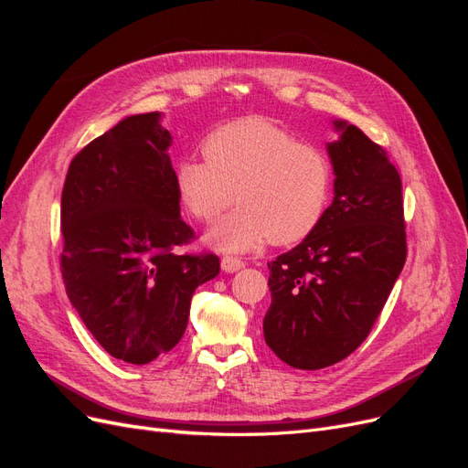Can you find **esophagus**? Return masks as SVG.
<instances>
[{
  "mask_svg": "<svg viewBox=\"0 0 468 468\" xmlns=\"http://www.w3.org/2000/svg\"><path fill=\"white\" fill-rule=\"evenodd\" d=\"M220 265H222V269H224L226 273H234V271H239V269L244 267V260L234 258V256H224Z\"/></svg>",
  "mask_w": 468,
  "mask_h": 468,
  "instance_id": "esophagus-1",
  "label": "esophagus"
}]
</instances>
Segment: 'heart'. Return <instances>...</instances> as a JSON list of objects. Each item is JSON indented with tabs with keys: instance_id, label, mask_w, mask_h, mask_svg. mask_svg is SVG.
<instances>
[{
	"instance_id": "heart-1",
	"label": "heart",
	"mask_w": 468,
	"mask_h": 468,
	"mask_svg": "<svg viewBox=\"0 0 468 468\" xmlns=\"http://www.w3.org/2000/svg\"><path fill=\"white\" fill-rule=\"evenodd\" d=\"M205 160L176 165V191L189 215L215 220L234 197L238 208L208 232L220 250L246 251L263 242L287 246L314 232L330 203L334 172L325 152L296 140L263 117H248L203 138Z\"/></svg>"
}]
</instances>
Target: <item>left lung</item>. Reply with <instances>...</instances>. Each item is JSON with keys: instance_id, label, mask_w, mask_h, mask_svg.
Here are the masks:
<instances>
[{"instance_id": "8db88e82", "label": "left lung", "mask_w": 468, "mask_h": 468, "mask_svg": "<svg viewBox=\"0 0 468 468\" xmlns=\"http://www.w3.org/2000/svg\"><path fill=\"white\" fill-rule=\"evenodd\" d=\"M328 144L334 201L303 242L269 261L265 344L294 369L351 356L369 335L406 261L402 179L387 150L361 129Z\"/></svg>"}]
</instances>
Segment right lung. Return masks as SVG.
Wrapping results in <instances>:
<instances>
[{
  "mask_svg": "<svg viewBox=\"0 0 468 468\" xmlns=\"http://www.w3.org/2000/svg\"><path fill=\"white\" fill-rule=\"evenodd\" d=\"M169 144L160 112L126 117L74 155L62 189L68 299L99 346L133 365L179 344L195 289L220 271L215 253L176 251L195 232L179 215Z\"/></svg>",
  "mask_w": 468,
  "mask_h": 468,
  "instance_id": "1",
  "label": "right lung"
}]
</instances>
